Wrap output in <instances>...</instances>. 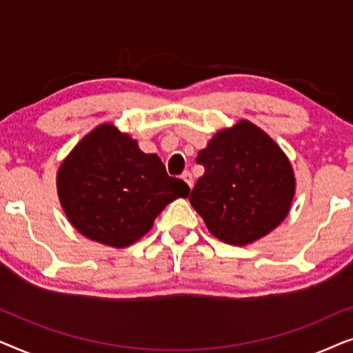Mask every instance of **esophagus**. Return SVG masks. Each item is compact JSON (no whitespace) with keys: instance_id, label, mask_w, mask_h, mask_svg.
<instances>
[{"instance_id":"1","label":"esophagus","mask_w":353,"mask_h":353,"mask_svg":"<svg viewBox=\"0 0 353 353\" xmlns=\"http://www.w3.org/2000/svg\"><path fill=\"white\" fill-rule=\"evenodd\" d=\"M181 178L183 180L186 181V185L190 186V188H192V175L190 172H183V175H181Z\"/></svg>"}]
</instances>
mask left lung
<instances>
[{"label":"left lung","mask_w":353,"mask_h":353,"mask_svg":"<svg viewBox=\"0 0 353 353\" xmlns=\"http://www.w3.org/2000/svg\"><path fill=\"white\" fill-rule=\"evenodd\" d=\"M196 162L205 172L190 194L194 210L216 239L252 244L291 210L296 176L283 149L249 120L219 130Z\"/></svg>","instance_id":"obj_1"}]
</instances>
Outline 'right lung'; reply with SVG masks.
<instances>
[{
  "mask_svg": "<svg viewBox=\"0 0 353 353\" xmlns=\"http://www.w3.org/2000/svg\"><path fill=\"white\" fill-rule=\"evenodd\" d=\"M56 186L72 226L117 249L141 239L167 204L190 194L185 181L167 175L157 154H144L114 123L80 139L59 165Z\"/></svg>",
  "mask_w": 353,
  "mask_h": 353,
  "instance_id": "add662e5",
  "label": "right lung"
}]
</instances>
